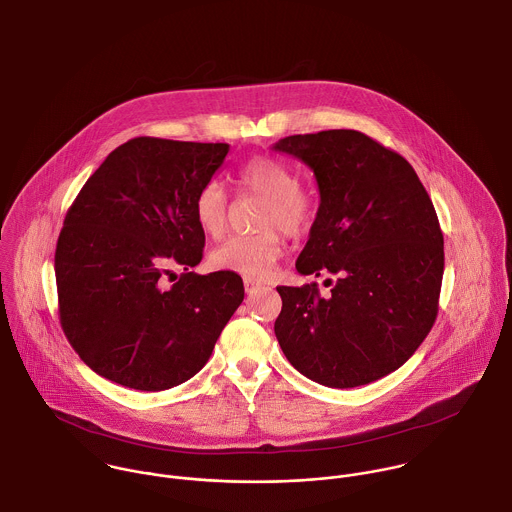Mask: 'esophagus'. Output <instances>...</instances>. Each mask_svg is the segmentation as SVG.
I'll return each instance as SVG.
<instances>
[{
	"instance_id": "esophagus-1",
	"label": "esophagus",
	"mask_w": 512,
	"mask_h": 512,
	"mask_svg": "<svg viewBox=\"0 0 512 512\" xmlns=\"http://www.w3.org/2000/svg\"><path fill=\"white\" fill-rule=\"evenodd\" d=\"M243 285H245V293H253V291L259 287V281H255V279H245Z\"/></svg>"
}]
</instances>
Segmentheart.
Listing matches in <instances>:
<instances>
[{
    "label": "heart",
    "mask_w": 512,
    "mask_h": 512,
    "mask_svg": "<svg viewBox=\"0 0 512 512\" xmlns=\"http://www.w3.org/2000/svg\"><path fill=\"white\" fill-rule=\"evenodd\" d=\"M241 189L263 197L255 233L231 235L211 251V265L245 277L265 275L283 253V239L277 229L287 235H301L313 221V195L297 183L293 169L269 155L247 159L237 171ZM229 199L219 181H207L193 199V215L197 225L209 237H219L227 227Z\"/></svg>",
    "instance_id": "1"
}]
</instances>
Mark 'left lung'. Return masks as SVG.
<instances>
[{
  "label": "left lung",
  "mask_w": 512,
  "mask_h": 512,
  "mask_svg": "<svg viewBox=\"0 0 512 512\" xmlns=\"http://www.w3.org/2000/svg\"><path fill=\"white\" fill-rule=\"evenodd\" d=\"M273 149L311 167L321 197L295 267L337 277L325 297L317 283L277 287V341L319 385L373 383L397 371L437 319L445 251L433 201L405 157L361 131L289 135Z\"/></svg>",
  "instance_id": "8db88e82"
}]
</instances>
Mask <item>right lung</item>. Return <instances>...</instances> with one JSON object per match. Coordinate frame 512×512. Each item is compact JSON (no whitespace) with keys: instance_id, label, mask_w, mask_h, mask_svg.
I'll list each match as a JSON object with an SVG mask.
<instances>
[{"instance_id":"obj_1","label":"right lung","mask_w":512,"mask_h":512,"mask_svg":"<svg viewBox=\"0 0 512 512\" xmlns=\"http://www.w3.org/2000/svg\"><path fill=\"white\" fill-rule=\"evenodd\" d=\"M227 153V143L129 139L69 207L55 249L59 321L97 375L137 391H165L209 361L245 297L237 273L189 271L205 245L193 199ZM169 262L186 273L163 288Z\"/></svg>"}]
</instances>
